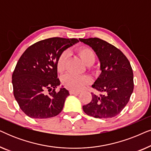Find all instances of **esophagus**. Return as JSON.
Here are the masks:
<instances>
[{
    "label": "esophagus",
    "mask_w": 151,
    "mask_h": 151,
    "mask_svg": "<svg viewBox=\"0 0 151 151\" xmlns=\"http://www.w3.org/2000/svg\"><path fill=\"white\" fill-rule=\"evenodd\" d=\"M69 93L71 95H78L80 93L79 91H70Z\"/></svg>",
    "instance_id": "esophagus-1"
}]
</instances>
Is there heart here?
<instances>
[{
  "label": "heart",
  "mask_w": 151,
  "mask_h": 151,
  "mask_svg": "<svg viewBox=\"0 0 151 151\" xmlns=\"http://www.w3.org/2000/svg\"><path fill=\"white\" fill-rule=\"evenodd\" d=\"M77 53L80 59L88 66V69H94L93 63L96 61V54L91 49L88 47H80L77 50ZM68 58L69 53L67 51H64L59 56L57 61V69L59 72L65 71ZM91 82V78L86 76H76L67 74L62 78V82L65 87L75 91L82 89L84 86L90 84Z\"/></svg>",
  "instance_id": "obj_1"
}]
</instances>
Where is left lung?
I'll list each match as a JSON object with an SVG mask.
<instances>
[{
    "mask_svg": "<svg viewBox=\"0 0 151 151\" xmlns=\"http://www.w3.org/2000/svg\"><path fill=\"white\" fill-rule=\"evenodd\" d=\"M93 49L100 63L101 73L92 87L102 94L91 93L92 100L82 106L84 112L96 118H111L129 102L133 91V73L129 60L110 43L98 38H79Z\"/></svg>",
    "mask_w": 151,
    "mask_h": 151,
    "instance_id": "obj_1",
    "label": "left lung"
}]
</instances>
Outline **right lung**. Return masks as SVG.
Returning <instances> with one entry per match:
<instances>
[{"instance_id": "obj_1", "label": "right lung", "mask_w": 151, "mask_h": 151, "mask_svg": "<svg viewBox=\"0 0 151 151\" xmlns=\"http://www.w3.org/2000/svg\"><path fill=\"white\" fill-rule=\"evenodd\" d=\"M78 42L76 38L45 39L31 45L20 56L12 74V84L14 98L27 116L49 118L63 110L69 93L63 87L55 91L60 84L57 61L64 51Z\"/></svg>"}]
</instances>
